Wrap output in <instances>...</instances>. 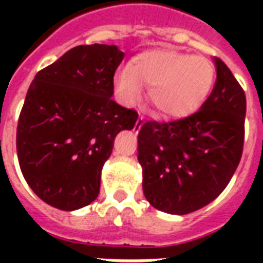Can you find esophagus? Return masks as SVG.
<instances>
[{"label":"esophagus","mask_w":263,"mask_h":263,"mask_svg":"<svg viewBox=\"0 0 263 263\" xmlns=\"http://www.w3.org/2000/svg\"><path fill=\"white\" fill-rule=\"evenodd\" d=\"M142 124H143L142 117H139V118L137 120V122H135V126H134V129H135V131H139V129H141V126H142Z\"/></svg>","instance_id":"34e87169"}]
</instances>
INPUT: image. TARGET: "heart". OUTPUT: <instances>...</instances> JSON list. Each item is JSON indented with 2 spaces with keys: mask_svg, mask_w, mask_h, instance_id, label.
I'll use <instances>...</instances> for the list:
<instances>
[{
  "mask_svg": "<svg viewBox=\"0 0 263 263\" xmlns=\"http://www.w3.org/2000/svg\"><path fill=\"white\" fill-rule=\"evenodd\" d=\"M215 83L213 62L203 56L172 49H154L138 54L128 69L115 76V88L128 105L139 101L142 86L162 117L193 114L207 100Z\"/></svg>",
  "mask_w": 263,
  "mask_h": 263,
  "instance_id": "b5f03b06",
  "label": "heart"
}]
</instances>
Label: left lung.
Segmentation results:
<instances>
[{
  "mask_svg": "<svg viewBox=\"0 0 263 263\" xmlns=\"http://www.w3.org/2000/svg\"><path fill=\"white\" fill-rule=\"evenodd\" d=\"M214 63V88L198 111L169 122L146 121L138 135L143 194L169 214H189L215 200L242 156L245 92L222 60Z\"/></svg>",
  "mask_w": 263,
  "mask_h": 263,
  "instance_id": "left-lung-1",
  "label": "left lung"
}]
</instances>
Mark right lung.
Returning <instances> with one entry per match:
<instances>
[{"label":"right lung","mask_w":263,"mask_h":263,"mask_svg":"<svg viewBox=\"0 0 263 263\" xmlns=\"http://www.w3.org/2000/svg\"><path fill=\"white\" fill-rule=\"evenodd\" d=\"M122 59L115 45L76 46L37 71L26 92L16 128L20 167L54 209L73 211L97 198L115 137L137 122L135 109L112 100Z\"/></svg>","instance_id":"right-lung-1"}]
</instances>
